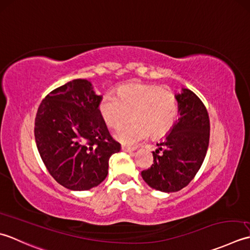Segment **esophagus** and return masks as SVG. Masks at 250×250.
I'll use <instances>...</instances> for the list:
<instances>
[{"label":"esophagus","mask_w":250,"mask_h":250,"mask_svg":"<svg viewBox=\"0 0 250 250\" xmlns=\"http://www.w3.org/2000/svg\"><path fill=\"white\" fill-rule=\"evenodd\" d=\"M122 150L125 151V152H132V151H135V147L127 146H122Z\"/></svg>","instance_id":"obj_1"}]
</instances>
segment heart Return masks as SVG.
<instances>
[{
  "mask_svg": "<svg viewBox=\"0 0 250 250\" xmlns=\"http://www.w3.org/2000/svg\"><path fill=\"white\" fill-rule=\"evenodd\" d=\"M98 111L105 125L116 129L129 119L115 137L124 144H136L147 135L159 138L167 135L176 124L179 104L171 90L156 84L131 82L121 85L116 94H104Z\"/></svg>",
  "mask_w": 250,
  "mask_h": 250,
  "instance_id": "heart-1",
  "label": "heart"
}]
</instances>
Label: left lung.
Wrapping results in <instances>:
<instances>
[{
    "label": "left lung",
    "mask_w": 250,
    "mask_h": 250,
    "mask_svg": "<svg viewBox=\"0 0 250 250\" xmlns=\"http://www.w3.org/2000/svg\"><path fill=\"white\" fill-rule=\"evenodd\" d=\"M176 97L179 119L166 139L157 144L159 149L152 152L153 164L141 171L147 185L162 192H177L189 185L200 170L209 145L210 124L205 104L187 88Z\"/></svg>",
    "instance_id": "8db88e82"
}]
</instances>
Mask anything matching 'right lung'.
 I'll return each instance as SVG.
<instances>
[{"label": "right lung", "instance_id": "1", "mask_svg": "<svg viewBox=\"0 0 250 250\" xmlns=\"http://www.w3.org/2000/svg\"><path fill=\"white\" fill-rule=\"evenodd\" d=\"M100 95L87 80H73L41 103L34 137L44 165L59 185L86 191L103 182L109 159L121 145L112 138L98 111Z\"/></svg>", "mask_w": 250, "mask_h": 250}]
</instances>
